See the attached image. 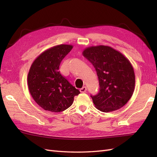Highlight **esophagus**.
I'll return each mask as SVG.
<instances>
[{"label":"esophagus","instance_id":"34e87169","mask_svg":"<svg viewBox=\"0 0 157 157\" xmlns=\"http://www.w3.org/2000/svg\"><path fill=\"white\" fill-rule=\"evenodd\" d=\"M86 90H87V88H86V86H84V87H82V88H80V90H79V91H80V92L82 93L85 92Z\"/></svg>","mask_w":157,"mask_h":157}]
</instances>
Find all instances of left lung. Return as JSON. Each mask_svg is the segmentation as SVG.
Returning <instances> with one entry per match:
<instances>
[{
  "label": "left lung",
  "mask_w": 157,
  "mask_h": 157,
  "mask_svg": "<svg viewBox=\"0 0 157 157\" xmlns=\"http://www.w3.org/2000/svg\"><path fill=\"white\" fill-rule=\"evenodd\" d=\"M82 54L94 66L98 75L100 91L91 96L96 108L108 113L123 107L135 88L134 71L130 61L109 46H90Z\"/></svg>",
  "instance_id": "obj_1"
}]
</instances>
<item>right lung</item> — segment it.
<instances>
[{"instance_id": "obj_1", "label": "right lung", "mask_w": 157, "mask_h": 157, "mask_svg": "<svg viewBox=\"0 0 157 157\" xmlns=\"http://www.w3.org/2000/svg\"><path fill=\"white\" fill-rule=\"evenodd\" d=\"M72 48V45L59 44L46 50L34 60L29 70V91L45 111H65L73 104L74 96L80 93L59 70L61 61Z\"/></svg>"}]
</instances>
